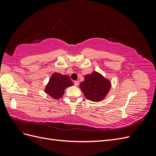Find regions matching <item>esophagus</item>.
Masks as SVG:
<instances>
[{"label":"esophagus","instance_id":"esophagus-1","mask_svg":"<svg viewBox=\"0 0 156 156\" xmlns=\"http://www.w3.org/2000/svg\"><path fill=\"white\" fill-rule=\"evenodd\" d=\"M74 84H75V85L76 86V87H77V86L79 85V81H74Z\"/></svg>","mask_w":156,"mask_h":156}]
</instances>
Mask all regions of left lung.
Here are the masks:
<instances>
[{
    "label": "left lung",
    "mask_w": 156,
    "mask_h": 156,
    "mask_svg": "<svg viewBox=\"0 0 156 156\" xmlns=\"http://www.w3.org/2000/svg\"><path fill=\"white\" fill-rule=\"evenodd\" d=\"M79 85L87 99L98 102L106 97L111 84L109 80L105 78L101 74L93 72L90 74L86 75L84 80Z\"/></svg>",
    "instance_id": "left-lung-1"
}]
</instances>
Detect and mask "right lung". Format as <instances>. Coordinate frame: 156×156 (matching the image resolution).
I'll return each mask as SVG.
<instances>
[{"label":"right lung","mask_w":156,"mask_h":156,"mask_svg":"<svg viewBox=\"0 0 156 156\" xmlns=\"http://www.w3.org/2000/svg\"><path fill=\"white\" fill-rule=\"evenodd\" d=\"M73 85V83L67 75L54 73L47 84L45 92L55 100L62 97L66 88Z\"/></svg>","instance_id":"right-lung-1"}]
</instances>
